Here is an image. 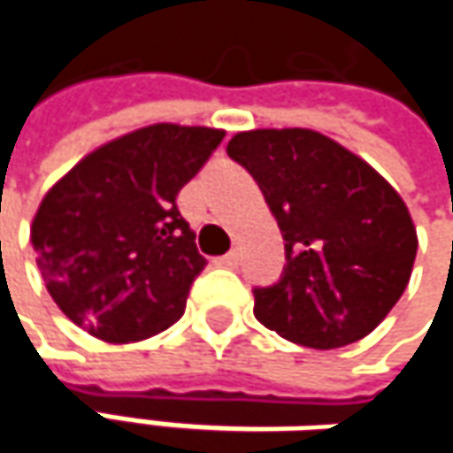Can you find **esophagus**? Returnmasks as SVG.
<instances>
[{
  "mask_svg": "<svg viewBox=\"0 0 453 453\" xmlns=\"http://www.w3.org/2000/svg\"><path fill=\"white\" fill-rule=\"evenodd\" d=\"M218 262L226 265V267H235V265H238V251H227V254H223Z\"/></svg>",
  "mask_w": 453,
  "mask_h": 453,
  "instance_id": "esophagus-1",
  "label": "esophagus"
}]
</instances>
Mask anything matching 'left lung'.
<instances>
[{
    "label": "left lung",
    "instance_id": "1",
    "mask_svg": "<svg viewBox=\"0 0 453 453\" xmlns=\"http://www.w3.org/2000/svg\"><path fill=\"white\" fill-rule=\"evenodd\" d=\"M227 154L251 173L286 241L280 280L254 288V317L310 349L370 335L402 299L417 257L396 188L310 128L243 131Z\"/></svg>",
    "mask_w": 453,
    "mask_h": 453
}]
</instances>
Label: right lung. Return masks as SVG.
I'll return each instance as SVG.
<instances>
[{
  "instance_id": "1",
  "label": "right lung",
  "mask_w": 453,
  "mask_h": 453,
  "mask_svg": "<svg viewBox=\"0 0 453 453\" xmlns=\"http://www.w3.org/2000/svg\"><path fill=\"white\" fill-rule=\"evenodd\" d=\"M226 131L157 123L86 154L42 199L31 223L54 304L107 343L178 322L207 259L175 196Z\"/></svg>"
}]
</instances>
